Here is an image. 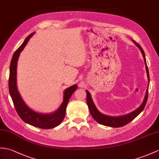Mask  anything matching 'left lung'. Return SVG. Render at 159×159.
Instances as JSON below:
<instances>
[{
  "instance_id": "1",
  "label": "left lung",
  "mask_w": 159,
  "mask_h": 159,
  "mask_svg": "<svg viewBox=\"0 0 159 159\" xmlns=\"http://www.w3.org/2000/svg\"><path fill=\"white\" fill-rule=\"evenodd\" d=\"M133 40V42L135 43V45L138 47V48L140 49V51H141V52L143 55V60H144L145 65H146V72H147L148 79V86H149V83H150L149 72H148V66H147V64H146L144 51H143L141 46H140L138 43L134 41V40ZM86 92H87V105H88L89 109V111H90V113L91 114L92 117H93L98 123L104 125V126L111 127H120L125 126V125L128 124L129 122L134 120L136 116H138L139 114L142 112L143 108H144V107L146 104V102H147V99H148V89H147L146 92L145 97H144V99H143L142 104L139 106V108H138L135 110H134V111L125 114V115L118 116H108V115H106V114L101 113L97 109L96 106H95V105L94 104L93 99H92V98H91V94L88 91H86Z\"/></svg>"
}]
</instances>
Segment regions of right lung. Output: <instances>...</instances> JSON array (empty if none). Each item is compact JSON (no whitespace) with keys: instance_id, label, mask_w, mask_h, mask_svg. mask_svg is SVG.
<instances>
[{"instance_id":"1","label":"right lung","mask_w":159,"mask_h":159,"mask_svg":"<svg viewBox=\"0 0 159 159\" xmlns=\"http://www.w3.org/2000/svg\"><path fill=\"white\" fill-rule=\"evenodd\" d=\"M34 33L35 32L30 34L25 39L22 45L18 48L13 55L10 64L9 89L15 108H16L18 115L20 116L21 119L25 123L32 125V126L48 129H52L58 126L64 120L66 111V106H67L69 99L70 98L72 93L77 89V84H74V85L65 89L64 92V100H63V102L59 109L53 113H39L30 108L25 104L23 99L21 98L17 87V61L20 53L23 51L29 40L34 34Z\"/></svg>"}]
</instances>
